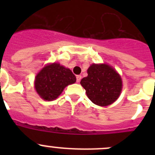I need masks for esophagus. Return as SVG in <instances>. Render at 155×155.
<instances>
[{"mask_svg":"<svg viewBox=\"0 0 155 155\" xmlns=\"http://www.w3.org/2000/svg\"><path fill=\"white\" fill-rule=\"evenodd\" d=\"M76 79H77V82H78H78H80L81 80V75H77Z\"/></svg>","mask_w":155,"mask_h":155,"instance_id":"34e87169","label":"esophagus"}]
</instances>
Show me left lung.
<instances>
[{"mask_svg": "<svg viewBox=\"0 0 155 155\" xmlns=\"http://www.w3.org/2000/svg\"><path fill=\"white\" fill-rule=\"evenodd\" d=\"M81 84L87 96L95 105L106 106L113 103L122 91V80L112 67L107 64H92L87 69V76Z\"/></svg>", "mask_w": 155, "mask_h": 155, "instance_id": "left-lung-1", "label": "left lung"}]
</instances>
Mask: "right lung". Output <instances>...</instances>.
Here are the masks:
<instances>
[{"mask_svg":"<svg viewBox=\"0 0 155 155\" xmlns=\"http://www.w3.org/2000/svg\"><path fill=\"white\" fill-rule=\"evenodd\" d=\"M76 81L72 71L59 64L46 66L35 77V88L39 96L46 101L54 100L64 87Z\"/></svg>","mask_w":155,"mask_h":155,"instance_id":"obj_1","label":"right lung"}]
</instances>
